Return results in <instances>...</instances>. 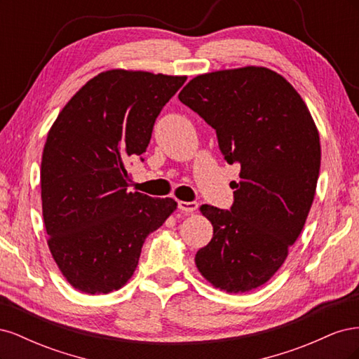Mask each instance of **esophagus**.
Returning <instances> with one entry per match:
<instances>
[{"label":"esophagus","mask_w":359,"mask_h":359,"mask_svg":"<svg viewBox=\"0 0 359 359\" xmlns=\"http://www.w3.org/2000/svg\"><path fill=\"white\" fill-rule=\"evenodd\" d=\"M199 203L198 202H184V201H178V208L184 212H194L198 210Z\"/></svg>","instance_id":"1"}]
</instances>
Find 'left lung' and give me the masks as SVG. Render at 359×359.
Returning <instances> with one entry per match:
<instances>
[{
    "label": "left lung",
    "instance_id": "8db88e82",
    "mask_svg": "<svg viewBox=\"0 0 359 359\" xmlns=\"http://www.w3.org/2000/svg\"><path fill=\"white\" fill-rule=\"evenodd\" d=\"M178 99L215 130L226 161L241 166L231 211L201 206L214 233L194 262L217 289H257L306 224L320 169L318 127L298 91L266 67L199 74Z\"/></svg>",
    "mask_w": 359,
    "mask_h": 359
}]
</instances>
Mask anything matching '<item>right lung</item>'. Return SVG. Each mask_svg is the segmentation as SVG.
I'll return each mask as SVG.
<instances>
[{"instance_id": "add662e5", "label": "right lung", "mask_w": 359, "mask_h": 359, "mask_svg": "<svg viewBox=\"0 0 359 359\" xmlns=\"http://www.w3.org/2000/svg\"><path fill=\"white\" fill-rule=\"evenodd\" d=\"M187 76L102 72L76 93L52 124L40 186L48 245L61 274L83 293L121 289L147 236L177 202L127 191L126 165L147 151L170 97Z\"/></svg>"}]
</instances>
